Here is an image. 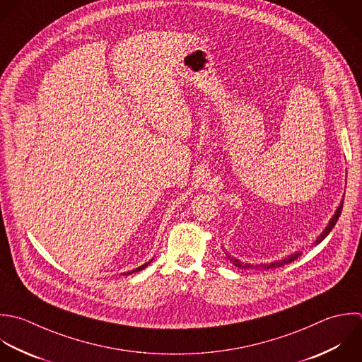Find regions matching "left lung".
<instances>
[{
	"instance_id": "8db88e82",
	"label": "left lung",
	"mask_w": 362,
	"mask_h": 362,
	"mask_svg": "<svg viewBox=\"0 0 362 362\" xmlns=\"http://www.w3.org/2000/svg\"><path fill=\"white\" fill-rule=\"evenodd\" d=\"M343 203H344V199L341 200V203H340V206L337 207V210H336L334 216L332 217V220L329 221V224H327V227L323 230V233L317 237V240L315 241V244H320V243H322V241H323V240L330 234V231L334 228V226H336V223L339 221V217H340V214H341ZM300 255H302V252H300V251H298V252H295V254H291V255L285 257L284 259L274 261V262H271V264H259V265L244 264V262H241L240 259H237V258H234V257H231V255H228V254H227V258L230 259V262H231L233 265L238 267L240 269H241V268H243V269H269V268H279V267H284V265H286V264H289V262H292V261L298 259V257H300Z\"/></svg>"
}]
</instances>
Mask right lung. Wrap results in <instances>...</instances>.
I'll return each instance as SVG.
<instances>
[{"instance_id": "add662e5", "label": "right lung", "mask_w": 362, "mask_h": 362, "mask_svg": "<svg viewBox=\"0 0 362 362\" xmlns=\"http://www.w3.org/2000/svg\"><path fill=\"white\" fill-rule=\"evenodd\" d=\"M151 262H152V259H151V261H149V262H146V264H144V265H142V267H138V268H135V269H134V271H129V272H125V274H122V275H131V274H134V272H139V271H142V269H145V268H146V267H148V265H149V264H151Z\"/></svg>"}]
</instances>
